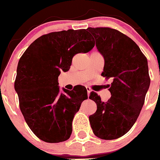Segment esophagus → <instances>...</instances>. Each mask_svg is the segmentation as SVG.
<instances>
[{
  "label": "esophagus",
  "instance_id": "esophagus-1",
  "mask_svg": "<svg viewBox=\"0 0 160 160\" xmlns=\"http://www.w3.org/2000/svg\"><path fill=\"white\" fill-rule=\"evenodd\" d=\"M86 89H87V91H88V95L89 96L90 93L91 92V88H90L89 87H86Z\"/></svg>",
  "mask_w": 160,
  "mask_h": 160
}]
</instances>
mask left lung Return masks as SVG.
I'll return each mask as SVG.
<instances>
[{"mask_svg":"<svg viewBox=\"0 0 160 160\" xmlns=\"http://www.w3.org/2000/svg\"><path fill=\"white\" fill-rule=\"evenodd\" d=\"M88 30L105 60L102 76L112 80L107 102L94 91L90 94L97 105L90 123L99 138H119L131 130L144 105L150 85L148 61L136 43L121 32L107 27Z\"/></svg>","mask_w":160,"mask_h":160,"instance_id":"obj_1","label":"left lung"}]
</instances>
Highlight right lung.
Masks as SVG:
<instances>
[{
  "mask_svg": "<svg viewBox=\"0 0 160 160\" xmlns=\"http://www.w3.org/2000/svg\"><path fill=\"white\" fill-rule=\"evenodd\" d=\"M94 47L88 29H68L45 34L29 46L17 67L15 90L26 123L41 140H68L72 122L88 92L83 86L60 91L58 78L67 72L72 57Z\"/></svg>",
  "mask_w": 160,
  "mask_h": 160,
  "instance_id": "obj_1",
  "label": "right lung"
}]
</instances>
